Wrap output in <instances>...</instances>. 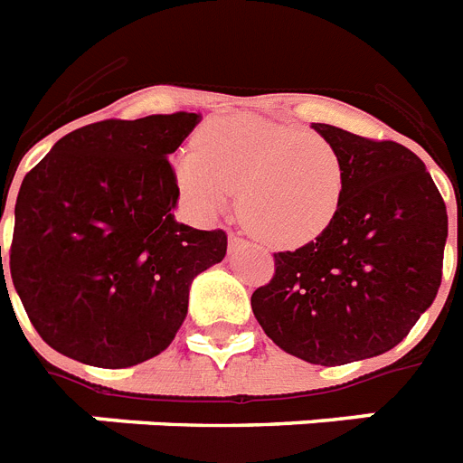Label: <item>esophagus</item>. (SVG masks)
<instances>
[{"mask_svg":"<svg viewBox=\"0 0 463 463\" xmlns=\"http://www.w3.org/2000/svg\"><path fill=\"white\" fill-rule=\"evenodd\" d=\"M242 247H247V242H244L242 238H238V235H231V238H228V251H238V250H242Z\"/></svg>","mask_w":463,"mask_h":463,"instance_id":"34e87169","label":"esophagus"}]
</instances>
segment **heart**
Returning a JSON list of instances; mask_svg holds the SVG:
<instances>
[{"mask_svg": "<svg viewBox=\"0 0 463 463\" xmlns=\"http://www.w3.org/2000/svg\"><path fill=\"white\" fill-rule=\"evenodd\" d=\"M193 209L216 216L238 190V213L259 240L297 247L317 240L340 212L345 161L333 142L254 114L221 116L175 164Z\"/></svg>", "mask_w": 463, "mask_h": 463, "instance_id": "1", "label": "heart"}]
</instances>
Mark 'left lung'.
Returning a JSON list of instances; mask_svg holds the SVG:
<instances>
[{
  "mask_svg": "<svg viewBox=\"0 0 463 463\" xmlns=\"http://www.w3.org/2000/svg\"><path fill=\"white\" fill-rule=\"evenodd\" d=\"M314 130L345 161L333 223L251 295L266 335L321 366L371 359L400 345L442 280L447 209L426 164L400 142L368 140L328 123Z\"/></svg>",
  "mask_w": 463,
  "mask_h": 463,
  "instance_id": "left-lung-1",
  "label": "left lung"
}]
</instances>
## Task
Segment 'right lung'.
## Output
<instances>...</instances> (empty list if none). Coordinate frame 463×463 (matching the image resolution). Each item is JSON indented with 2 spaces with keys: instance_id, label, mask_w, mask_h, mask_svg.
Here are the masks:
<instances>
[{
  "instance_id": "right-lung-1",
  "label": "right lung",
  "mask_w": 463,
  "mask_h": 463,
  "mask_svg": "<svg viewBox=\"0 0 463 463\" xmlns=\"http://www.w3.org/2000/svg\"><path fill=\"white\" fill-rule=\"evenodd\" d=\"M197 123L187 111L90 123L21 183L11 280L59 354L99 368L161 354L185 321L194 278L223 261V231L173 216L180 190L168 156Z\"/></svg>"
}]
</instances>
